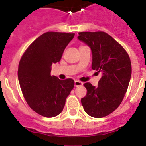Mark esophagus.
Returning <instances> with one entry per match:
<instances>
[{
    "label": "esophagus",
    "instance_id": "34e87169",
    "mask_svg": "<svg viewBox=\"0 0 146 146\" xmlns=\"http://www.w3.org/2000/svg\"><path fill=\"white\" fill-rule=\"evenodd\" d=\"M74 85H75L76 87H78V86H82L83 83L82 82H80L79 80H75V82H74Z\"/></svg>",
    "mask_w": 146,
    "mask_h": 146
}]
</instances>
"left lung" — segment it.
<instances>
[{
    "instance_id": "obj_1",
    "label": "left lung",
    "mask_w": 146,
    "mask_h": 146,
    "mask_svg": "<svg viewBox=\"0 0 146 146\" xmlns=\"http://www.w3.org/2000/svg\"><path fill=\"white\" fill-rule=\"evenodd\" d=\"M78 39L91 48L92 70L102 73L98 86L85 83L87 94L81 102L87 114L104 117L117 108L127 92L131 78L130 59L124 48L106 33H79Z\"/></svg>"
}]
</instances>
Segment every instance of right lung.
Returning <instances> with one entry per match:
<instances>
[{
    "label": "right lung",
    "mask_w": 146,
    "mask_h": 146,
    "mask_svg": "<svg viewBox=\"0 0 146 146\" xmlns=\"http://www.w3.org/2000/svg\"><path fill=\"white\" fill-rule=\"evenodd\" d=\"M74 33L48 32L29 45L18 68V80L27 104L45 117L61 113L74 87L72 79L59 80L50 75L51 65L59 62Z\"/></svg>",
    "instance_id": "right-lung-1"
}]
</instances>
